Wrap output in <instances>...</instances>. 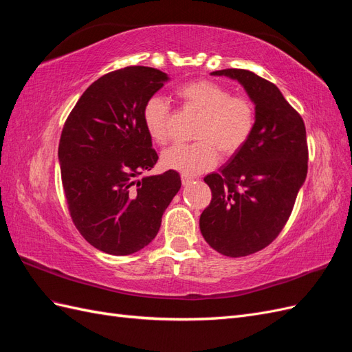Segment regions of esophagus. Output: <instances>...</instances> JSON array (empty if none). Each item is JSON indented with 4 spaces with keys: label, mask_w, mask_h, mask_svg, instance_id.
<instances>
[{
    "label": "esophagus",
    "mask_w": 352,
    "mask_h": 352,
    "mask_svg": "<svg viewBox=\"0 0 352 352\" xmlns=\"http://www.w3.org/2000/svg\"><path fill=\"white\" fill-rule=\"evenodd\" d=\"M194 180V176H189V175H182V185L188 186L190 182Z\"/></svg>",
    "instance_id": "obj_1"
}]
</instances>
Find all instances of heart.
Returning a JSON list of instances; mask_svg holds the SVG:
<instances>
[{"instance_id":"obj_1","label":"heart","mask_w":352,"mask_h":352,"mask_svg":"<svg viewBox=\"0 0 352 352\" xmlns=\"http://www.w3.org/2000/svg\"><path fill=\"white\" fill-rule=\"evenodd\" d=\"M176 97L186 110L199 114L192 144H175L163 153L162 163L166 168L184 175H197L214 167L221 155L236 154L248 142L255 126V107L250 98L233 95L223 85L198 79L180 85ZM172 109L166 98H148L142 119L151 140L163 145L170 138Z\"/></svg>"}]
</instances>
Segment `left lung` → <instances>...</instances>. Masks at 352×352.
Segmentation results:
<instances>
[{
    "label": "left lung",
    "instance_id": "left-lung-1",
    "mask_svg": "<svg viewBox=\"0 0 352 352\" xmlns=\"http://www.w3.org/2000/svg\"><path fill=\"white\" fill-rule=\"evenodd\" d=\"M211 74L242 85L255 105V126L228 164L204 177L212 198L199 229L212 250L245 257L278 238L291 216L307 177L305 126L274 83L243 69Z\"/></svg>",
    "mask_w": 352,
    "mask_h": 352
}]
</instances>
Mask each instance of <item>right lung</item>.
I'll use <instances>...</instances> for the list:
<instances>
[{
	"label": "right lung",
	"instance_id": "right-lung-1",
	"mask_svg": "<svg viewBox=\"0 0 352 352\" xmlns=\"http://www.w3.org/2000/svg\"><path fill=\"white\" fill-rule=\"evenodd\" d=\"M168 80L153 67L104 74L82 94L63 127L58 162L74 226L92 247L129 255L150 243L180 189L175 170L144 176L158 155L142 111Z\"/></svg>",
	"mask_w": 352,
	"mask_h": 352
}]
</instances>
